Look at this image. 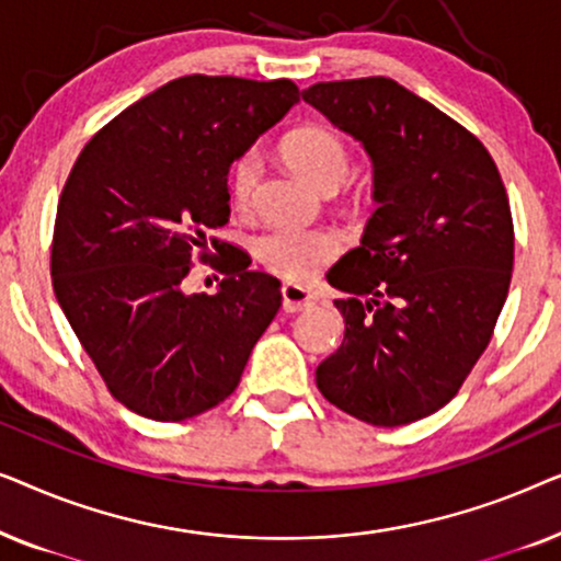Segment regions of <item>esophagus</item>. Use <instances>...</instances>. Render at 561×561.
<instances>
[{"mask_svg": "<svg viewBox=\"0 0 561 561\" xmlns=\"http://www.w3.org/2000/svg\"><path fill=\"white\" fill-rule=\"evenodd\" d=\"M280 296H283V309L288 313L306 311L313 306V296L304 286H296V283H283Z\"/></svg>", "mask_w": 561, "mask_h": 561, "instance_id": "esophagus-1", "label": "esophagus"}]
</instances>
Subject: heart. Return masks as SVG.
Listing matches in <instances>:
<instances>
[{
    "instance_id": "1",
    "label": "heart",
    "mask_w": 561,
    "mask_h": 561,
    "mask_svg": "<svg viewBox=\"0 0 561 561\" xmlns=\"http://www.w3.org/2000/svg\"><path fill=\"white\" fill-rule=\"evenodd\" d=\"M288 163L313 188H336L347 179L350 152L334 133L304 127L283 145ZM260 179V152L248 150L229 171V194L237 206H248ZM342 250L340 234L332 229L273 227L255 240V255L267 271L288 280H306Z\"/></svg>"
}]
</instances>
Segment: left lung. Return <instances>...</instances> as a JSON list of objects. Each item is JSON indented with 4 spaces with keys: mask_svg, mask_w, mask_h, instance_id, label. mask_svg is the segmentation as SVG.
Masks as SVG:
<instances>
[{
    "mask_svg": "<svg viewBox=\"0 0 561 561\" xmlns=\"http://www.w3.org/2000/svg\"><path fill=\"white\" fill-rule=\"evenodd\" d=\"M304 102L363 145L373 202L359 248L327 280L347 294L321 396L373 426L439 411L485 352L508 298L513 219L478 137L393 79L313 83Z\"/></svg>",
    "mask_w": 561,
    "mask_h": 561,
    "instance_id": "obj_1",
    "label": "left lung"
}]
</instances>
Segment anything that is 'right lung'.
Returning a JSON list of instances; mask_svg holds the SVG:
<instances>
[{
  "mask_svg": "<svg viewBox=\"0 0 561 561\" xmlns=\"http://www.w3.org/2000/svg\"><path fill=\"white\" fill-rule=\"evenodd\" d=\"M298 104L294 81L183 76L119 112L81 150L58 202L53 290L110 393L186 421L237 388L280 309V283L221 257L217 294H188L206 232L229 219V165ZM225 252L227 242L211 240Z\"/></svg>",
  "mask_w": 561,
  "mask_h": 561,
  "instance_id": "1",
  "label": "right lung"
}]
</instances>
